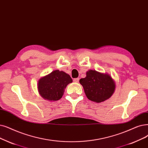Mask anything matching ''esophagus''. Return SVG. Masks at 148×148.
Instances as JSON below:
<instances>
[{
	"mask_svg": "<svg viewBox=\"0 0 148 148\" xmlns=\"http://www.w3.org/2000/svg\"><path fill=\"white\" fill-rule=\"evenodd\" d=\"M73 81H74V82L78 83L79 82V78H75L73 79Z\"/></svg>",
	"mask_w": 148,
	"mask_h": 148,
	"instance_id": "esophagus-1",
	"label": "esophagus"
}]
</instances>
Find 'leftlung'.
Masks as SVG:
<instances>
[{"label":"left lung","mask_w":148,"mask_h":148,"mask_svg":"<svg viewBox=\"0 0 148 148\" xmlns=\"http://www.w3.org/2000/svg\"><path fill=\"white\" fill-rule=\"evenodd\" d=\"M85 94L90 100L100 103L111 97L115 85L113 79L108 74L89 70L86 77L80 80Z\"/></svg>","instance_id":"8db88e82"}]
</instances>
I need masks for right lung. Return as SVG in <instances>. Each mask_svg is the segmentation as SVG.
Returning a JSON list of instances; mask_svg holds the SVG:
<instances>
[{"instance_id": "obj_1", "label": "right lung", "mask_w": 148, "mask_h": 148, "mask_svg": "<svg viewBox=\"0 0 148 148\" xmlns=\"http://www.w3.org/2000/svg\"><path fill=\"white\" fill-rule=\"evenodd\" d=\"M72 82L69 75L59 70H56L39 80L38 90L43 99L57 101L62 98L64 89Z\"/></svg>"}]
</instances>
